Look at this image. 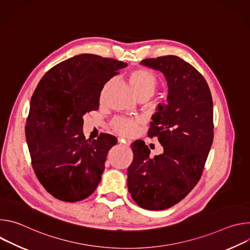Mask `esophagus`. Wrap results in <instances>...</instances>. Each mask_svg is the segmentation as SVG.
I'll list each match as a JSON object with an SVG mask.
<instances>
[{"label": "esophagus", "instance_id": "1", "mask_svg": "<svg viewBox=\"0 0 250 250\" xmlns=\"http://www.w3.org/2000/svg\"><path fill=\"white\" fill-rule=\"evenodd\" d=\"M118 140H119V144H120L121 146H123L124 147H128L129 145H130V141H129V140H126V139H125V138H119Z\"/></svg>", "mask_w": 250, "mask_h": 250}]
</instances>
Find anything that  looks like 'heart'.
Masks as SVG:
<instances>
[{
    "instance_id": "1",
    "label": "heart",
    "mask_w": 250,
    "mask_h": 250,
    "mask_svg": "<svg viewBox=\"0 0 250 250\" xmlns=\"http://www.w3.org/2000/svg\"><path fill=\"white\" fill-rule=\"evenodd\" d=\"M128 80L137 97H151L159 84L157 75L147 68H136L128 74ZM139 125L138 121L127 118H117L112 123L113 129L120 135L129 136L136 132Z\"/></svg>"
}]
</instances>
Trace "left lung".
Masks as SVG:
<instances>
[{
    "label": "left lung",
    "instance_id": "8db88e82",
    "mask_svg": "<svg viewBox=\"0 0 250 250\" xmlns=\"http://www.w3.org/2000/svg\"><path fill=\"white\" fill-rule=\"evenodd\" d=\"M140 63L159 70L167 80L168 104L158 105L147 132L164 151L150 158L145 141H134L127 188L139 207L161 210L183 200L200 180L213 139L212 99L203 75L180 57Z\"/></svg>",
    "mask_w": 250,
    "mask_h": 250
}]
</instances>
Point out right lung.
I'll list each match as a JSON object with an SVG mask.
<instances>
[{
  "label": "right lung",
  "mask_w": 250,
  "mask_h": 250,
  "mask_svg": "<svg viewBox=\"0 0 250 250\" xmlns=\"http://www.w3.org/2000/svg\"><path fill=\"white\" fill-rule=\"evenodd\" d=\"M127 64L95 54L64 60L45 73L34 90L25 125L31 164L54 198L74 203L98 187L117 137L86 139L83 116L97 111L104 85Z\"/></svg>",
  "instance_id": "obj_1"
}]
</instances>
